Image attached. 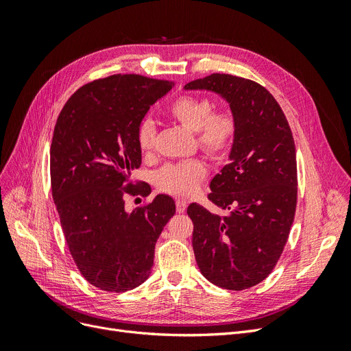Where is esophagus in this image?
Returning <instances> with one entry per match:
<instances>
[{"instance_id":"1","label":"esophagus","mask_w":351,"mask_h":351,"mask_svg":"<svg viewBox=\"0 0 351 351\" xmlns=\"http://www.w3.org/2000/svg\"><path fill=\"white\" fill-rule=\"evenodd\" d=\"M186 208H187V200L183 199V197H178L176 200V209H177L178 214H183V212L186 210Z\"/></svg>"}]
</instances>
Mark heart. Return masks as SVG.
<instances>
[{
	"instance_id": "1",
	"label": "heart",
	"mask_w": 351,
	"mask_h": 351,
	"mask_svg": "<svg viewBox=\"0 0 351 351\" xmlns=\"http://www.w3.org/2000/svg\"><path fill=\"white\" fill-rule=\"evenodd\" d=\"M214 102L205 97L183 95L168 108V114L186 129L196 132L197 145L210 158L226 156L236 143L237 119L228 110L214 111ZM136 141L141 151L149 154L156 142V127L152 120L143 119L137 125ZM208 167L199 158L183 162L167 164L155 174L156 186L165 193L192 195L206 177Z\"/></svg>"
}]
</instances>
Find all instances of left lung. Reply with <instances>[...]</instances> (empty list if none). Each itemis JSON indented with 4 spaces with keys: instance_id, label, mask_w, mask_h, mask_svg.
<instances>
[{
    "instance_id": "8db88e82",
    "label": "left lung",
    "mask_w": 351,
    "mask_h": 351,
    "mask_svg": "<svg viewBox=\"0 0 351 351\" xmlns=\"http://www.w3.org/2000/svg\"><path fill=\"white\" fill-rule=\"evenodd\" d=\"M227 99L237 119L230 162L210 182L215 214L190 204L193 252L202 275L227 290H246L277 265L294 221L297 161L293 133L272 95L259 83L214 73L189 82Z\"/></svg>"
}]
</instances>
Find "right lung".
Here are the masks:
<instances>
[{
    "mask_svg": "<svg viewBox=\"0 0 351 351\" xmlns=\"http://www.w3.org/2000/svg\"><path fill=\"white\" fill-rule=\"evenodd\" d=\"M174 82L114 74L74 92L62 107L51 143V189L71 258L86 281L123 293L151 274L155 243L176 214L158 195L133 212L124 195L147 196L130 173L142 164L137 125Z\"/></svg>",
    "mask_w": 351,
    "mask_h": 351,
    "instance_id": "1",
    "label": "right lung"
}]
</instances>
